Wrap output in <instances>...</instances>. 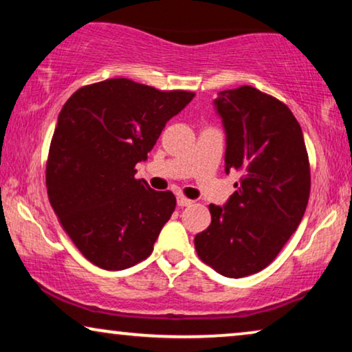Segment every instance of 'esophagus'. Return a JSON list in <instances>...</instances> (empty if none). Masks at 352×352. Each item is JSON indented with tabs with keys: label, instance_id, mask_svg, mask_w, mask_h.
<instances>
[{
	"label": "esophagus",
	"instance_id": "esophagus-1",
	"mask_svg": "<svg viewBox=\"0 0 352 352\" xmlns=\"http://www.w3.org/2000/svg\"><path fill=\"white\" fill-rule=\"evenodd\" d=\"M176 200H177V205H179V206H190L192 204H194V201H192V200L186 199L184 195H177Z\"/></svg>",
	"mask_w": 352,
	"mask_h": 352
}]
</instances>
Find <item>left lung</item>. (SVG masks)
Segmentation results:
<instances>
[{
  "label": "left lung",
  "mask_w": 352,
  "mask_h": 352,
  "mask_svg": "<svg viewBox=\"0 0 352 352\" xmlns=\"http://www.w3.org/2000/svg\"><path fill=\"white\" fill-rule=\"evenodd\" d=\"M216 112L226 129V173L240 171L224 206L197 234L199 258L221 276L240 278L269 266L305 216L309 158L300 123L280 100L253 86L221 91Z\"/></svg>",
  "instance_id": "8db88e82"
}]
</instances>
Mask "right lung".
<instances>
[{"instance_id": "1", "label": "right lung", "mask_w": 352, "mask_h": 352, "mask_svg": "<svg viewBox=\"0 0 352 352\" xmlns=\"http://www.w3.org/2000/svg\"><path fill=\"white\" fill-rule=\"evenodd\" d=\"M194 96L112 78L83 86L62 107L46 163L47 197L72 242L98 267L122 271L152 253L176 197L136 179V163Z\"/></svg>"}]
</instances>
